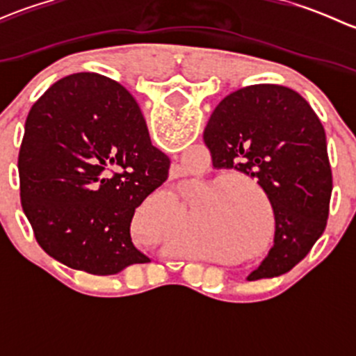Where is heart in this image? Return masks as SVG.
Listing matches in <instances>:
<instances>
[{"label": "heart", "mask_w": 356, "mask_h": 356, "mask_svg": "<svg viewBox=\"0 0 356 356\" xmlns=\"http://www.w3.org/2000/svg\"><path fill=\"white\" fill-rule=\"evenodd\" d=\"M239 215V210H225V211H220V213H217V217H213V222H217V225H225L229 224V222H232L234 218H238Z\"/></svg>", "instance_id": "1"}]
</instances>
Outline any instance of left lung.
<instances>
[{
    "label": "left lung",
    "instance_id": "obj_1",
    "mask_svg": "<svg viewBox=\"0 0 356 356\" xmlns=\"http://www.w3.org/2000/svg\"><path fill=\"white\" fill-rule=\"evenodd\" d=\"M203 141L215 168L253 177L274 210V246L248 279L289 272L321 238L329 217L332 174L315 111L284 86H246L218 103Z\"/></svg>",
    "mask_w": 356,
    "mask_h": 356
}]
</instances>
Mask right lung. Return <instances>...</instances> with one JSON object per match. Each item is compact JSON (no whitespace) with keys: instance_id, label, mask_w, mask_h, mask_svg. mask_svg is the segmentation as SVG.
Listing matches in <instances>:
<instances>
[{"instance_id":"obj_1","label":"right lung","mask_w":356,"mask_h":356,"mask_svg":"<svg viewBox=\"0 0 356 356\" xmlns=\"http://www.w3.org/2000/svg\"><path fill=\"white\" fill-rule=\"evenodd\" d=\"M168 168L124 86L99 74H72L55 82L25 120L22 210L49 257L92 275L117 274L149 261L132 243L131 222L167 181Z\"/></svg>"}]
</instances>
